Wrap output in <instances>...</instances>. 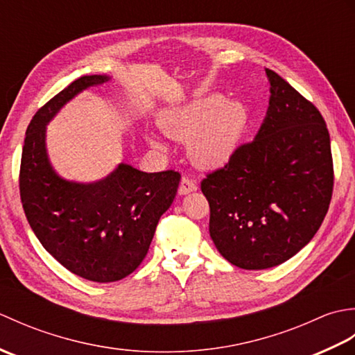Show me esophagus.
I'll use <instances>...</instances> for the list:
<instances>
[{
	"label": "esophagus",
	"instance_id": "34e87169",
	"mask_svg": "<svg viewBox=\"0 0 355 355\" xmlns=\"http://www.w3.org/2000/svg\"><path fill=\"white\" fill-rule=\"evenodd\" d=\"M193 191H197V184H195L193 180H191L189 177H183L182 182H180V187H178V193L180 195H187Z\"/></svg>",
	"mask_w": 355,
	"mask_h": 355
}]
</instances>
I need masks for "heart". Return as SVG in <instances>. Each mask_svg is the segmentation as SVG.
<instances>
[{
	"mask_svg": "<svg viewBox=\"0 0 355 355\" xmlns=\"http://www.w3.org/2000/svg\"><path fill=\"white\" fill-rule=\"evenodd\" d=\"M247 112L238 101H224L210 94L183 108L164 112L160 128L168 137L187 143L191 160L202 169H216L227 163L236 153ZM148 143L157 150H164L163 141L149 135Z\"/></svg>",
	"mask_w": 355,
	"mask_h": 355,
	"instance_id": "1",
	"label": "heart"
}]
</instances>
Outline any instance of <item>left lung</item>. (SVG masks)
Here are the masks:
<instances>
[{
  "mask_svg": "<svg viewBox=\"0 0 355 355\" xmlns=\"http://www.w3.org/2000/svg\"><path fill=\"white\" fill-rule=\"evenodd\" d=\"M270 101L252 143L202 180L209 233L233 266L263 270L310 243L333 195L329 132L319 110L266 69Z\"/></svg>",
  "mask_w": 355,
  "mask_h": 355,
  "instance_id": "left-lung-1",
  "label": "left lung"
}]
</instances>
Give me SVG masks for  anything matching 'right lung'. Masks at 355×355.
Instances as JSON below:
<instances>
[{
	"mask_svg": "<svg viewBox=\"0 0 355 355\" xmlns=\"http://www.w3.org/2000/svg\"><path fill=\"white\" fill-rule=\"evenodd\" d=\"M110 80L107 74L82 76L36 112L19 172L22 207L42 247L71 273L101 284L120 281L145 259L182 178L173 171L148 173L120 163L102 180L79 183L53 168L47 125L79 93Z\"/></svg>",
	"mask_w": 355,
	"mask_h": 355,
	"instance_id": "right-lung-1",
	"label": "right lung"
}]
</instances>
